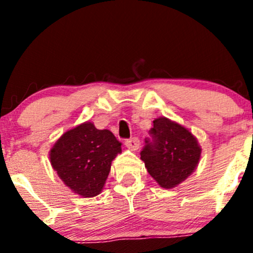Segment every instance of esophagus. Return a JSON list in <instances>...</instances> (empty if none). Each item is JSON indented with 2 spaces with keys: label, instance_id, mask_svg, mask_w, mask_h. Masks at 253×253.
<instances>
[{
  "label": "esophagus",
  "instance_id": "1",
  "mask_svg": "<svg viewBox=\"0 0 253 253\" xmlns=\"http://www.w3.org/2000/svg\"><path fill=\"white\" fill-rule=\"evenodd\" d=\"M125 145L131 150H137L139 148V139L137 137H132L125 141Z\"/></svg>",
  "mask_w": 253,
  "mask_h": 253
}]
</instances>
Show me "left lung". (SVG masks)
Returning a JSON list of instances; mask_svg holds the SVG:
<instances>
[{
  "label": "left lung",
  "mask_w": 253,
  "mask_h": 253,
  "mask_svg": "<svg viewBox=\"0 0 253 253\" xmlns=\"http://www.w3.org/2000/svg\"><path fill=\"white\" fill-rule=\"evenodd\" d=\"M150 138L141 150L149 175L164 188H172L192 174L201 158L197 139L188 129L165 117L153 121Z\"/></svg>",
  "instance_id": "8db88e82"
}]
</instances>
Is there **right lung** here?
I'll use <instances>...</instances> for the list:
<instances>
[{"label":"right lung","mask_w":253,"mask_h":253,"mask_svg":"<svg viewBox=\"0 0 253 253\" xmlns=\"http://www.w3.org/2000/svg\"><path fill=\"white\" fill-rule=\"evenodd\" d=\"M121 153V143L109 129L85 122L62 134L50 152L51 165L61 180L83 197L101 192L111 162Z\"/></svg>","instance_id":"right-lung-1"}]
</instances>
